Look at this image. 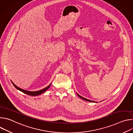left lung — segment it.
Listing matches in <instances>:
<instances>
[{"mask_svg": "<svg viewBox=\"0 0 133 133\" xmlns=\"http://www.w3.org/2000/svg\"><path fill=\"white\" fill-rule=\"evenodd\" d=\"M77 94V95L79 96V97H80L81 98H82V99H84V100H85V101H86L89 102H92V103H97L96 102H95V101H91V100L88 99H87V98H84V97H83L82 96H80L78 94Z\"/></svg>", "mask_w": 133, "mask_h": 133, "instance_id": "obj_1", "label": "left lung"}]
</instances>
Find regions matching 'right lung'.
I'll list each match as a JSON object with an SVG mask.
<instances>
[{
	"instance_id": "add662e5",
	"label": "right lung",
	"mask_w": 133,
	"mask_h": 133,
	"mask_svg": "<svg viewBox=\"0 0 133 133\" xmlns=\"http://www.w3.org/2000/svg\"><path fill=\"white\" fill-rule=\"evenodd\" d=\"M12 85L15 86V87L18 89V90H20L21 91L24 92V94H26L27 95H30V96H38V95H39L43 94V92H44L45 91H46L47 89H48V88L50 87V85H51V84L48 85L47 87H46V88L43 89H41V90H38V91H28V90H25V89H22L21 88H19V87L17 86L12 81H11Z\"/></svg>"
}]
</instances>
